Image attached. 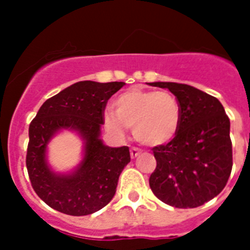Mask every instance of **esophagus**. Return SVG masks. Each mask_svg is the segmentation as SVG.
I'll use <instances>...</instances> for the list:
<instances>
[{
  "label": "esophagus",
  "mask_w": 250,
  "mask_h": 250,
  "mask_svg": "<svg viewBox=\"0 0 250 250\" xmlns=\"http://www.w3.org/2000/svg\"><path fill=\"white\" fill-rule=\"evenodd\" d=\"M129 152H131L132 159H135V157H137V156H140V155H141V150H140V148H137V147H132Z\"/></svg>",
  "instance_id": "1"
}]
</instances>
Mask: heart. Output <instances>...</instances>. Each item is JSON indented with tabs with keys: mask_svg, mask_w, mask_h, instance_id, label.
<instances>
[{
	"mask_svg": "<svg viewBox=\"0 0 250 250\" xmlns=\"http://www.w3.org/2000/svg\"><path fill=\"white\" fill-rule=\"evenodd\" d=\"M182 109L177 98L161 90L129 89L115 99L114 113L106 112L108 128L121 132L132 128L133 137L145 146H160L177 135Z\"/></svg>",
	"mask_w": 250,
	"mask_h": 250,
	"instance_id": "b5f03b06",
	"label": "heart"
}]
</instances>
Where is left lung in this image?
I'll list each match as a JSON object with an SVG mask.
<instances>
[{"label": "left lung", "instance_id": "8db88e82", "mask_svg": "<svg viewBox=\"0 0 250 250\" xmlns=\"http://www.w3.org/2000/svg\"><path fill=\"white\" fill-rule=\"evenodd\" d=\"M169 89L179 102L182 119L170 142L152 147L156 167L150 188L169 206L194 208L219 194L232 167L230 121L215 96L177 83H151Z\"/></svg>", "mask_w": 250, "mask_h": 250}]
</instances>
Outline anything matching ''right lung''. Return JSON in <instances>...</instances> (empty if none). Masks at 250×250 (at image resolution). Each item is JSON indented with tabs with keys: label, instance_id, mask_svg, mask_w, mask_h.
I'll return each mask as SVG.
<instances>
[{
	"label": "right lung",
	"instance_id": "right-lung-1",
	"mask_svg": "<svg viewBox=\"0 0 250 250\" xmlns=\"http://www.w3.org/2000/svg\"><path fill=\"white\" fill-rule=\"evenodd\" d=\"M125 83L80 81L44 102L29 125L26 169L31 187L52 208L71 216H85L106 206L115 194L119 175L131 161L129 148L103 144L100 127L106 103ZM79 132L85 140V156L75 173L50 172L45 150L60 129Z\"/></svg>",
	"mask_w": 250,
	"mask_h": 250
}]
</instances>
